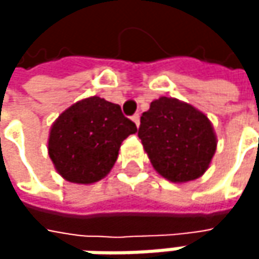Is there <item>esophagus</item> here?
Returning a JSON list of instances; mask_svg holds the SVG:
<instances>
[{"label": "esophagus", "mask_w": 259, "mask_h": 259, "mask_svg": "<svg viewBox=\"0 0 259 259\" xmlns=\"http://www.w3.org/2000/svg\"><path fill=\"white\" fill-rule=\"evenodd\" d=\"M132 121L136 124V127H139V114H135V115L132 117Z\"/></svg>", "instance_id": "1"}]
</instances>
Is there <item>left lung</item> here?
Masks as SVG:
<instances>
[{
    "label": "left lung",
    "instance_id": "left-lung-1",
    "mask_svg": "<svg viewBox=\"0 0 259 259\" xmlns=\"http://www.w3.org/2000/svg\"><path fill=\"white\" fill-rule=\"evenodd\" d=\"M138 136L153 168L172 183L199 179L208 169L218 147L207 115L174 97L151 102L141 117Z\"/></svg>",
    "mask_w": 259,
    "mask_h": 259
}]
</instances>
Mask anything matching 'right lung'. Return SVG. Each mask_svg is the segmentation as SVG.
<instances>
[{
	"label": "right lung",
	"mask_w": 259,
	"mask_h": 259,
	"mask_svg": "<svg viewBox=\"0 0 259 259\" xmlns=\"http://www.w3.org/2000/svg\"><path fill=\"white\" fill-rule=\"evenodd\" d=\"M120 105L97 96L67 108L52 124L48 153L57 172L70 183L93 184L117 162L121 142L136 133Z\"/></svg>",
	"instance_id": "add662e5"
}]
</instances>
